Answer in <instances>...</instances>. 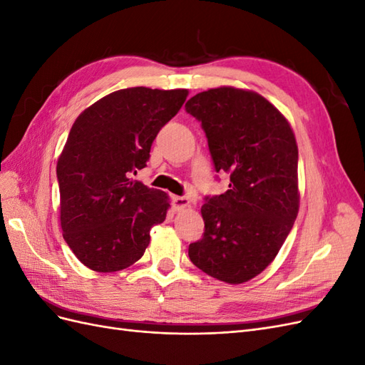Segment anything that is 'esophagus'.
Listing matches in <instances>:
<instances>
[{"mask_svg": "<svg viewBox=\"0 0 365 365\" xmlns=\"http://www.w3.org/2000/svg\"><path fill=\"white\" fill-rule=\"evenodd\" d=\"M172 204H173L175 212H181V210H185L190 207V200L185 196H173Z\"/></svg>", "mask_w": 365, "mask_h": 365, "instance_id": "1", "label": "esophagus"}]
</instances>
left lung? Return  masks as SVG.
Returning a JSON list of instances; mask_svg holds the SVG:
<instances>
[{"label":"left lung","instance_id":"8db88e82","mask_svg":"<svg viewBox=\"0 0 365 365\" xmlns=\"http://www.w3.org/2000/svg\"><path fill=\"white\" fill-rule=\"evenodd\" d=\"M216 172L228 190L201 207L205 231L190 244L195 267L230 284L259 275L277 256L300 207L298 148L286 117L259 93L219 86L193 96Z\"/></svg>","mask_w":365,"mask_h":365}]
</instances>
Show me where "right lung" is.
<instances>
[{
    "mask_svg": "<svg viewBox=\"0 0 365 365\" xmlns=\"http://www.w3.org/2000/svg\"><path fill=\"white\" fill-rule=\"evenodd\" d=\"M189 91L125 88L102 97L76 118L59 155L61 227L85 267L114 272L134 264L164 222L169 196L130 178L146 168L160 129Z\"/></svg>",
    "mask_w": 365,
    "mask_h": 365,
    "instance_id": "right-lung-1",
    "label": "right lung"
}]
</instances>
